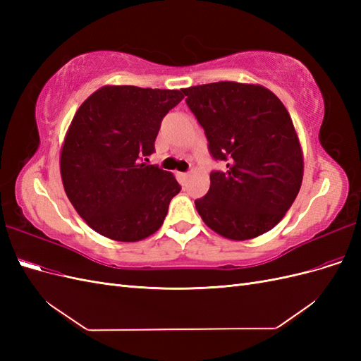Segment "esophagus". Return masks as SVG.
<instances>
[{"mask_svg": "<svg viewBox=\"0 0 361 361\" xmlns=\"http://www.w3.org/2000/svg\"><path fill=\"white\" fill-rule=\"evenodd\" d=\"M188 176H190V173H179V179L182 180V182H185L188 179Z\"/></svg>", "mask_w": 361, "mask_h": 361, "instance_id": "34e87169", "label": "esophagus"}]
</instances>
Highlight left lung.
<instances>
[{"label":"left lung","instance_id":"obj_1","mask_svg":"<svg viewBox=\"0 0 361 361\" xmlns=\"http://www.w3.org/2000/svg\"><path fill=\"white\" fill-rule=\"evenodd\" d=\"M203 126L212 158L211 187L195 200L204 224L232 241L271 231L289 211L302 182V149L279 97L259 84L220 81L183 89Z\"/></svg>","mask_w":361,"mask_h":361}]
</instances>
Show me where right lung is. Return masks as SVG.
Returning a JSON list of instances; mask_svg holds the SVG:
<instances>
[{
  "label": "right lung",
  "mask_w": 361,
  "mask_h": 361,
  "mask_svg": "<svg viewBox=\"0 0 361 361\" xmlns=\"http://www.w3.org/2000/svg\"><path fill=\"white\" fill-rule=\"evenodd\" d=\"M182 99L183 90L104 85L75 113L60 173L68 199L94 232L135 243L162 226L180 185L146 157L154 154L161 120Z\"/></svg>",
  "instance_id": "1"
}]
</instances>
